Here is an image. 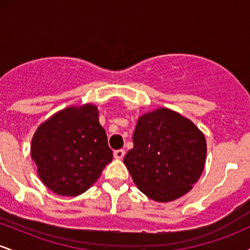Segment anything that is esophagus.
<instances>
[{"mask_svg":"<svg viewBox=\"0 0 250 250\" xmlns=\"http://www.w3.org/2000/svg\"><path fill=\"white\" fill-rule=\"evenodd\" d=\"M125 151L123 150V149H119V150L114 151V157H115L116 160H122L123 157H125Z\"/></svg>","mask_w":250,"mask_h":250,"instance_id":"34e87169","label":"esophagus"}]
</instances>
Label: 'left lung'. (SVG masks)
I'll list each match as a JSON object with an SVG mask.
<instances>
[{"instance_id": "8db88e82", "label": "left lung", "mask_w": 250, "mask_h": 250, "mask_svg": "<svg viewBox=\"0 0 250 250\" xmlns=\"http://www.w3.org/2000/svg\"><path fill=\"white\" fill-rule=\"evenodd\" d=\"M133 143L123 162L137 188L157 202L187 194L205 169V135L190 120L168 108L140 117Z\"/></svg>"}]
</instances>
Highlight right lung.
Here are the masks:
<instances>
[{
  "label": "right lung",
  "instance_id": "obj_1",
  "mask_svg": "<svg viewBox=\"0 0 250 250\" xmlns=\"http://www.w3.org/2000/svg\"><path fill=\"white\" fill-rule=\"evenodd\" d=\"M30 155L42 182L63 196L84 193L113 160L99 110L89 103L62 109L40 125Z\"/></svg>",
  "mask_w": 250,
  "mask_h": 250
}]
</instances>
